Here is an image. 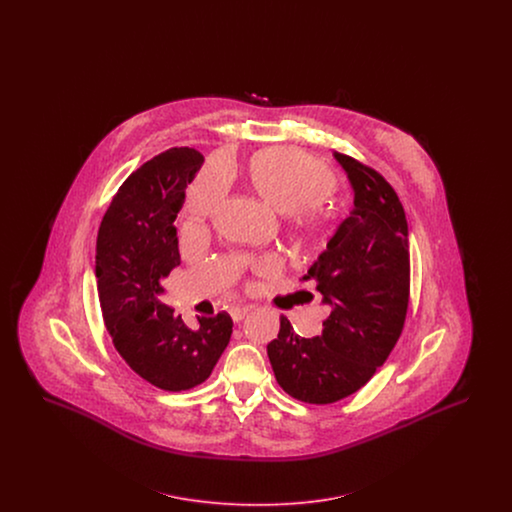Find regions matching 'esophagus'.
Listing matches in <instances>:
<instances>
[{
  "instance_id": "34e87169",
  "label": "esophagus",
  "mask_w": 512,
  "mask_h": 512,
  "mask_svg": "<svg viewBox=\"0 0 512 512\" xmlns=\"http://www.w3.org/2000/svg\"><path fill=\"white\" fill-rule=\"evenodd\" d=\"M249 311H251V307H249V305H234V307H230V311H228V313H230V317H232L234 322H240V320H242Z\"/></svg>"
}]
</instances>
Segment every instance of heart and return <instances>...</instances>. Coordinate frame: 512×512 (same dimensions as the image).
Returning a JSON list of instances; mask_svg holds the SVG:
<instances>
[{
	"label": "heart",
	"instance_id": "1",
	"mask_svg": "<svg viewBox=\"0 0 512 512\" xmlns=\"http://www.w3.org/2000/svg\"><path fill=\"white\" fill-rule=\"evenodd\" d=\"M253 190L278 211H286L292 228L303 236H317L326 224L322 201L336 190L332 171L309 153L295 147H268L255 153L247 165ZM222 190L220 176H201L188 195L192 222L205 219ZM263 268H274L267 259Z\"/></svg>",
	"mask_w": 512,
	"mask_h": 512
}]
</instances>
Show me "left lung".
<instances>
[{"label":"left lung","instance_id":"1","mask_svg":"<svg viewBox=\"0 0 512 512\" xmlns=\"http://www.w3.org/2000/svg\"><path fill=\"white\" fill-rule=\"evenodd\" d=\"M334 157L353 188V209L303 276L330 313L315 338L297 336L280 317L278 338L267 345L280 388L313 405L361 390L386 363L411 290L409 226L395 190L357 159L338 151Z\"/></svg>","mask_w":512,"mask_h":512}]
</instances>
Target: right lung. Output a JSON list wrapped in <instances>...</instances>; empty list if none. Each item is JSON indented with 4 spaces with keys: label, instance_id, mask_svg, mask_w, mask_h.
<instances>
[{
    "label": "right lung",
    "instance_id": "obj_1",
    "mask_svg": "<svg viewBox=\"0 0 512 512\" xmlns=\"http://www.w3.org/2000/svg\"><path fill=\"white\" fill-rule=\"evenodd\" d=\"M201 165L194 147L159 153L124 180L99 226L96 278L107 332L126 365L159 390L205 382L232 336L224 311L190 328L159 301L161 278L180 265L174 220Z\"/></svg>",
    "mask_w": 512,
    "mask_h": 512
}]
</instances>
